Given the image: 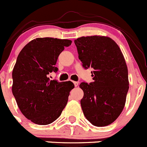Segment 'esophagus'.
<instances>
[{
    "instance_id": "34e87169",
    "label": "esophagus",
    "mask_w": 147,
    "mask_h": 147,
    "mask_svg": "<svg viewBox=\"0 0 147 147\" xmlns=\"http://www.w3.org/2000/svg\"><path fill=\"white\" fill-rule=\"evenodd\" d=\"M73 83H74V86H75V87L78 86V82H77V81H73Z\"/></svg>"
}]
</instances>
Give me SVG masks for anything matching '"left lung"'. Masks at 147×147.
Segmentation results:
<instances>
[{
    "label": "left lung",
    "instance_id": "1",
    "mask_svg": "<svg viewBox=\"0 0 147 147\" xmlns=\"http://www.w3.org/2000/svg\"><path fill=\"white\" fill-rule=\"evenodd\" d=\"M85 69H92L93 82H82L81 106L86 119L96 126L111 124L121 114L129 90L128 69L114 40L105 36L81 37L74 40Z\"/></svg>",
    "mask_w": 147,
    "mask_h": 147
}]
</instances>
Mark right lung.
Here are the masks:
<instances>
[{
	"mask_svg": "<svg viewBox=\"0 0 147 147\" xmlns=\"http://www.w3.org/2000/svg\"><path fill=\"white\" fill-rule=\"evenodd\" d=\"M71 43L67 39L38 38L18 54L12 73V92L22 114L36 124L53 122L67 104L74 84L50 80L49 75L58 71L59 56Z\"/></svg>",
	"mask_w": 147,
	"mask_h": 147,
	"instance_id": "right-lung-1",
	"label": "right lung"
}]
</instances>
